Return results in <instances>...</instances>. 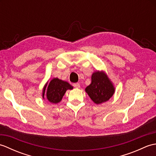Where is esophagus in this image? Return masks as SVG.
Here are the masks:
<instances>
[{
  "mask_svg": "<svg viewBox=\"0 0 156 156\" xmlns=\"http://www.w3.org/2000/svg\"><path fill=\"white\" fill-rule=\"evenodd\" d=\"M73 86H74V87L76 88H79L80 87V85L79 83H75V84H73Z\"/></svg>",
  "mask_w": 156,
  "mask_h": 156,
  "instance_id": "34e87169",
  "label": "esophagus"
}]
</instances>
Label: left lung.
<instances>
[{
  "label": "left lung",
  "instance_id": "8db88e82",
  "mask_svg": "<svg viewBox=\"0 0 156 156\" xmlns=\"http://www.w3.org/2000/svg\"><path fill=\"white\" fill-rule=\"evenodd\" d=\"M91 84L85 91L95 104L100 105L108 101L114 94L115 88L111 80L104 71L92 73Z\"/></svg>",
  "mask_w": 156,
  "mask_h": 156
}]
</instances>
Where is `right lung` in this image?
I'll list each match as a JSON object with an SVG mask.
<instances>
[{
    "label": "right lung",
    "mask_w": 156,
    "mask_h": 156,
    "mask_svg": "<svg viewBox=\"0 0 156 156\" xmlns=\"http://www.w3.org/2000/svg\"><path fill=\"white\" fill-rule=\"evenodd\" d=\"M47 84L45 85L42 92V97L44 99H45L44 95ZM72 89H73V87L68 82L60 80L58 78H54L49 82L47 90H46V98L51 103L57 104L62 101L66 92Z\"/></svg>",
    "instance_id": "obj_1"
}]
</instances>
